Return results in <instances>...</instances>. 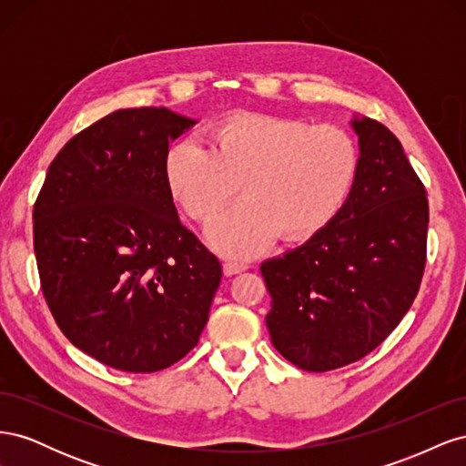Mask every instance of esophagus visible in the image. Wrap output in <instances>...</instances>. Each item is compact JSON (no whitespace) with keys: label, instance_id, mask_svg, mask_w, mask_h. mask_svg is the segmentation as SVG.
Masks as SVG:
<instances>
[{"label":"esophagus","instance_id":"esophagus-1","mask_svg":"<svg viewBox=\"0 0 466 466\" xmlns=\"http://www.w3.org/2000/svg\"><path fill=\"white\" fill-rule=\"evenodd\" d=\"M245 270H247V264H241V262H225L223 264L225 276H235V274H241Z\"/></svg>","mask_w":466,"mask_h":466}]
</instances>
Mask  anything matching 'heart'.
I'll return each instance as SVG.
<instances>
[{
  "mask_svg": "<svg viewBox=\"0 0 466 466\" xmlns=\"http://www.w3.org/2000/svg\"><path fill=\"white\" fill-rule=\"evenodd\" d=\"M354 137L338 126L243 116L214 137V147L187 136L168 149L165 180L173 200L206 221L238 190L245 198L206 228L219 255L250 258L281 235L311 237L338 216L356 182Z\"/></svg>",
  "mask_w": 466,
  "mask_h": 466,
  "instance_id": "1",
  "label": "heart"
}]
</instances>
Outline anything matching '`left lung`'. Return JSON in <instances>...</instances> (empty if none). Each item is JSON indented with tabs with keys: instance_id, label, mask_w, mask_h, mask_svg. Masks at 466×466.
Segmentation results:
<instances>
[{
	"instance_id": "8db88e82",
	"label": "left lung",
	"mask_w": 466,
	"mask_h": 466,
	"mask_svg": "<svg viewBox=\"0 0 466 466\" xmlns=\"http://www.w3.org/2000/svg\"><path fill=\"white\" fill-rule=\"evenodd\" d=\"M350 126L360 167L346 204L307 243L260 264L272 344L305 371L368 356L410 309L426 266L424 185L383 124L356 115Z\"/></svg>"
}]
</instances>
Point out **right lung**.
Segmentation results:
<instances>
[{
  "label": "right lung",
  "instance_id": "right-lung-1",
  "mask_svg": "<svg viewBox=\"0 0 466 466\" xmlns=\"http://www.w3.org/2000/svg\"><path fill=\"white\" fill-rule=\"evenodd\" d=\"M194 124L165 106L110 112L56 155L36 198L42 293L67 340L108 368L165 370L208 322L221 264L165 180L171 142Z\"/></svg>",
  "mask_w": 466,
  "mask_h": 466
}]
</instances>
